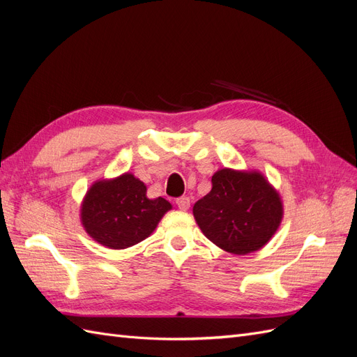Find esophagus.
Returning a JSON list of instances; mask_svg holds the SVG:
<instances>
[{
    "label": "esophagus",
    "instance_id": "obj_1",
    "mask_svg": "<svg viewBox=\"0 0 357 357\" xmlns=\"http://www.w3.org/2000/svg\"><path fill=\"white\" fill-rule=\"evenodd\" d=\"M176 204L178 205V208H180V210L186 211V210L190 207V199H189L188 197H181V198H177Z\"/></svg>",
    "mask_w": 357,
    "mask_h": 357
}]
</instances>
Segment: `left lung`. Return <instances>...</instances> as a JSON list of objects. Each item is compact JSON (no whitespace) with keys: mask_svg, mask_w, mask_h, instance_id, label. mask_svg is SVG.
Here are the masks:
<instances>
[{"mask_svg":"<svg viewBox=\"0 0 357 357\" xmlns=\"http://www.w3.org/2000/svg\"><path fill=\"white\" fill-rule=\"evenodd\" d=\"M211 190L193 205L202 234L232 255L253 253L273 238L283 219V201L262 172L222 168Z\"/></svg>","mask_w":357,"mask_h":357,"instance_id":"left-lung-1","label":"left lung"}]
</instances>
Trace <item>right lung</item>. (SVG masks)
Instances as JSON below:
<instances>
[{"mask_svg": "<svg viewBox=\"0 0 357 357\" xmlns=\"http://www.w3.org/2000/svg\"><path fill=\"white\" fill-rule=\"evenodd\" d=\"M171 208L164 198L149 199L144 183L125 172L93 183L82 201L80 220L96 243L122 250L146 240Z\"/></svg>", "mask_w": 357, "mask_h": 357, "instance_id": "add662e5", "label": "right lung"}]
</instances>
